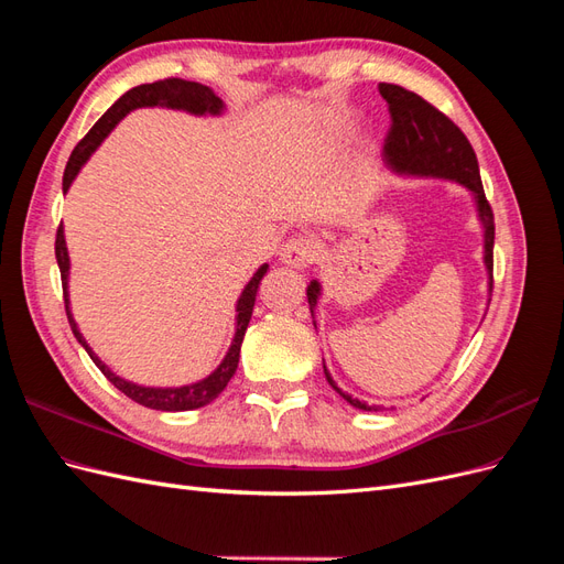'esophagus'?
Instances as JSON below:
<instances>
[{
    "instance_id": "obj_1",
    "label": "esophagus",
    "mask_w": 564,
    "mask_h": 564,
    "mask_svg": "<svg viewBox=\"0 0 564 564\" xmlns=\"http://www.w3.org/2000/svg\"><path fill=\"white\" fill-rule=\"evenodd\" d=\"M317 251H319L317 240H313V237H305V235H296V237H292V240L284 242L280 256L286 265L305 268L317 259Z\"/></svg>"
}]
</instances>
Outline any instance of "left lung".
I'll return each instance as SVG.
<instances>
[{
  "mask_svg": "<svg viewBox=\"0 0 564 564\" xmlns=\"http://www.w3.org/2000/svg\"><path fill=\"white\" fill-rule=\"evenodd\" d=\"M379 91L388 104L390 112V129L386 133L383 143V158L386 162L402 174H416V176H437V178H452L464 183L468 191H473L477 199V212L485 224V263L489 272L494 270V212L491 204L485 197V187L480 178V166H477L475 150L466 133L460 131L452 119L440 112L429 100L421 98L414 91H406L398 84H379ZM494 284V278L491 282ZM319 284L311 282L308 286V303L311 313L317 303ZM327 381L336 388L332 381L327 367ZM344 400H348L352 406L365 409V412H377L379 406H371L367 402H360L357 398L346 395L344 390H338Z\"/></svg>",
  "mask_w": 564,
  "mask_h": 564,
  "instance_id": "1",
  "label": "left lung"
}]
</instances>
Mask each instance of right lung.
<instances>
[{"instance_id": "1", "label": "right lung", "mask_w": 564, "mask_h": 564, "mask_svg": "<svg viewBox=\"0 0 564 564\" xmlns=\"http://www.w3.org/2000/svg\"><path fill=\"white\" fill-rule=\"evenodd\" d=\"M145 106H164V108H176V110H187L195 115H218L224 110V100H220L214 89L204 87V84L197 82H185L178 77H166V79H158L152 84H141V87L129 89L122 98L115 100V106L98 119V122L89 129V133L75 145L70 160L65 164V174H63V191L70 187L73 178L77 176V172L82 169V164L89 160L91 152L100 145V141L112 131V127L122 119L127 112L135 110V108H145ZM56 261L61 268V282H63V301H65V313H67V322H70L73 334L77 336L79 344L87 348L89 357L96 362V367L104 371V377L117 388L122 390L127 398H131L133 402H139L143 406L150 409H160V412H187V409H197L214 402L224 388L228 386V381L232 379V373L237 369V362H240V348L245 340V332L249 327V319L253 313V301H256V292H259V284L265 275L268 265H261L259 272L249 280V284L245 286V292L237 301V332L232 338V346L226 355V360L218 365V369L199 383L193 386H183V388H141L135 383H129L124 379L115 377V373L98 360V357L91 352V348L87 346V340L79 334L77 324L70 315V308H67V268H70V259H67V247H65V237H63V224L56 230Z\"/></svg>"}]
</instances>
